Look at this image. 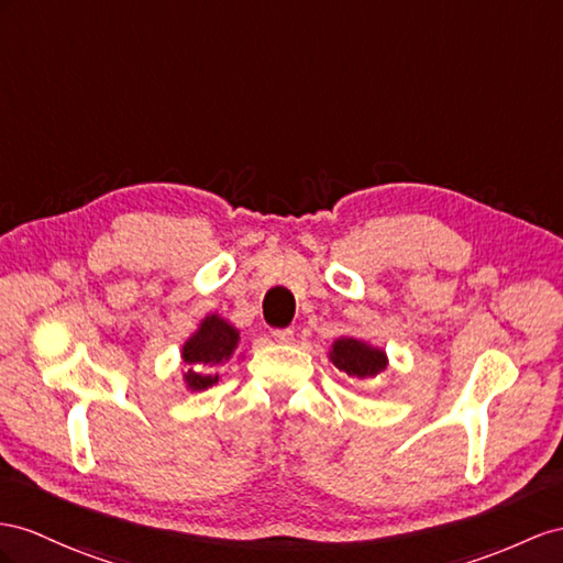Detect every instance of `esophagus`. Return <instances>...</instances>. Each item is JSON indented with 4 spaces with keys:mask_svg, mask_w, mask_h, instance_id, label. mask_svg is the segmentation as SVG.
Masks as SVG:
<instances>
[{
    "mask_svg": "<svg viewBox=\"0 0 563 563\" xmlns=\"http://www.w3.org/2000/svg\"><path fill=\"white\" fill-rule=\"evenodd\" d=\"M273 340L280 342V344H290L295 340V330L292 328H280V330H273Z\"/></svg>",
    "mask_w": 563,
    "mask_h": 563,
    "instance_id": "34e87169",
    "label": "esophagus"
}]
</instances>
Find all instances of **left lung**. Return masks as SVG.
<instances>
[{
	"label": "left lung",
	"instance_id": "1",
	"mask_svg": "<svg viewBox=\"0 0 563 563\" xmlns=\"http://www.w3.org/2000/svg\"><path fill=\"white\" fill-rule=\"evenodd\" d=\"M328 358L350 378L371 380L387 368V354L380 347L358 340V338H338L328 352Z\"/></svg>",
	"mask_w": 563,
	"mask_h": 563
}]
</instances>
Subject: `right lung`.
I'll list each match as a JSON object with an SVG mask.
<instances>
[{"instance_id":"add662e5","label":"right lung","mask_w":563,"mask_h":563,"mask_svg":"<svg viewBox=\"0 0 563 563\" xmlns=\"http://www.w3.org/2000/svg\"><path fill=\"white\" fill-rule=\"evenodd\" d=\"M240 344V330L221 319L219 313H209L201 319L199 328L183 344V362L185 376L183 383L190 393L209 390L211 385L219 383L216 366H223L233 358Z\"/></svg>"}]
</instances>
